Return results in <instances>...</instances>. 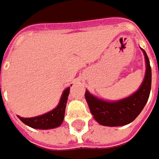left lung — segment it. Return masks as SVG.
<instances>
[{
  "label": "left lung",
  "mask_w": 159,
  "mask_h": 159,
  "mask_svg": "<svg viewBox=\"0 0 159 159\" xmlns=\"http://www.w3.org/2000/svg\"><path fill=\"white\" fill-rule=\"evenodd\" d=\"M146 59L145 79L135 93L128 98L113 102L102 101L86 91L85 99L93 118L103 126H122L133 121L146 105L151 89V67L149 59L143 50Z\"/></svg>",
  "instance_id": "1"
}]
</instances>
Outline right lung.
<instances>
[{
	"mask_svg": "<svg viewBox=\"0 0 159 159\" xmlns=\"http://www.w3.org/2000/svg\"><path fill=\"white\" fill-rule=\"evenodd\" d=\"M69 90L70 88L65 90V92L62 94L59 104L51 111L47 112L40 116L33 117V118H20V117L19 118L26 125L34 129H48L60 126L65 117V111L66 106L67 97L69 94Z\"/></svg>",
	"mask_w": 159,
	"mask_h": 159,
	"instance_id": "add662e5",
	"label": "right lung"
}]
</instances>
